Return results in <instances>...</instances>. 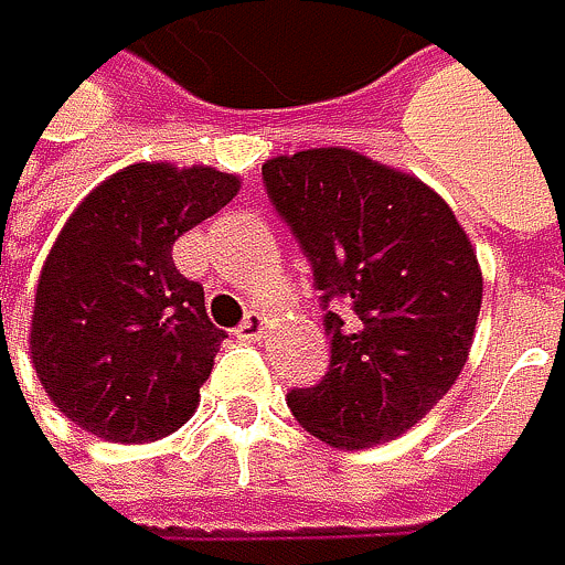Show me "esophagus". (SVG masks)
Returning <instances> with one entry per match:
<instances>
[{
	"mask_svg": "<svg viewBox=\"0 0 565 565\" xmlns=\"http://www.w3.org/2000/svg\"><path fill=\"white\" fill-rule=\"evenodd\" d=\"M267 329H270V321L260 311H250L247 321L241 324V329H236V339H241V342H260L267 335Z\"/></svg>",
	"mask_w": 565,
	"mask_h": 565,
	"instance_id": "34e87169",
	"label": "esophagus"
}]
</instances>
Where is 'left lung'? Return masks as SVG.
Segmentation results:
<instances>
[{
  "label": "left lung",
  "instance_id": "1",
  "mask_svg": "<svg viewBox=\"0 0 565 565\" xmlns=\"http://www.w3.org/2000/svg\"><path fill=\"white\" fill-rule=\"evenodd\" d=\"M274 210L315 270L332 339L329 376L291 390L295 420L339 450L376 447L417 420L468 362L481 267L437 192L352 148H305L264 162Z\"/></svg>",
  "mask_w": 565,
  "mask_h": 565
}]
</instances>
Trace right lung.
<instances>
[{
	"instance_id": "1",
	"label": "right lung",
	"mask_w": 565,
	"mask_h": 565,
	"mask_svg": "<svg viewBox=\"0 0 565 565\" xmlns=\"http://www.w3.org/2000/svg\"><path fill=\"white\" fill-rule=\"evenodd\" d=\"M241 175L135 162L94 185L53 241L33 298L30 355L60 414L115 444L175 434L226 339L172 244L220 213Z\"/></svg>"
}]
</instances>
